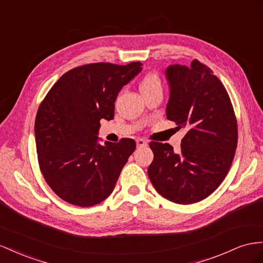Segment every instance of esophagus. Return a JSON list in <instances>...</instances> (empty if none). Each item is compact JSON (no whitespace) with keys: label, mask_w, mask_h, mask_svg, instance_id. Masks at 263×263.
I'll use <instances>...</instances> for the list:
<instances>
[{"label":"esophagus","mask_w":263,"mask_h":263,"mask_svg":"<svg viewBox=\"0 0 263 263\" xmlns=\"http://www.w3.org/2000/svg\"><path fill=\"white\" fill-rule=\"evenodd\" d=\"M136 145H137V147H146L148 144H147L146 140L138 138V139H136Z\"/></svg>","instance_id":"obj_1"}]
</instances>
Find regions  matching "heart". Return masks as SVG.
Wrapping results in <instances>:
<instances>
[{
    "instance_id": "heart-1",
    "label": "heart",
    "mask_w": 263,
    "mask_h": 263,
    "mask_svg": "<svg viewBox=\"0 0 263 263\" xmlns=\"http://www.w3.org/2000/svg\"><path fill=\"white\" fill-rule=\"evenodd\" d=\"M140 93H145V91L154 90V89H161V81L159 76L155 73L147 74L143 81L140 82L139 85Z\"/></svg>"
}]
</instances>
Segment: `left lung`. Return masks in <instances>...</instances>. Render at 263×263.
I'll return each mask as SVG.
<instances>
[{"instance_id": "obj_1", "label": "left lung", "mask_w": 263, "mask_h": 263, "mask_svg": "<svg viewBox=\"0 0 263 263\" xmlns=\"http://www.w3.org/2000/svg\"><path fill=\"white\" fill-rule=\"evenodd\" d=\"M169 86L167 119L186 132L180 149L151 143L153 186L166 199L190 204L210 196L228 174L238 129L230 98L214 72L198 61L165 69Z\"/></svg>"}]
</instances>
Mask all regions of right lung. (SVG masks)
Instances as JSON below:
<instances>
[{
  "label": "right lung",
  "mask_w": 263,
  "mask_h": 263,
  "mask_svg": "<svg viewBox=\"0 0 263 263\" xmlns=\"http://www.w3.org/2000/svg\"><path fill=\"white\" fill-rule=\"evenodd\" d=\"M143 67L88 64L64 74L48 91L35 119L41 172L63 200L91 207L105 200L136 148L134 139L99 141V120L114 118L115 101Z\"/></svg>",
  "instance_id": "1"
}]
</instances>
